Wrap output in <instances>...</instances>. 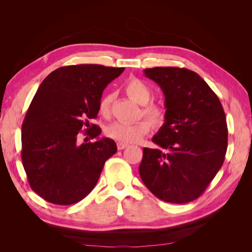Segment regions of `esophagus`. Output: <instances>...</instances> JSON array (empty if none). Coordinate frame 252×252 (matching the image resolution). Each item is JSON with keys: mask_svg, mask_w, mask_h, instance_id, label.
Returning a JSON list of instances; mask_svg holds the SVG:
<instances>
[{"mask_svg": "<svg viewBox=\"0 0 252 252\" xmlns=\"http://www.w3.org/2000/svg\"><path fill=\"white\" fill-rule=\"evenodd\" d=\"M117 146H118V149L119 150H123V149H125V148H127L128 147V145L127 144H123V143H118L117 144Z\"/></svg>", "mask_w": 252, "mask_h": 252, "instance_id": "1", "label": "esophagus"}]
</instances>
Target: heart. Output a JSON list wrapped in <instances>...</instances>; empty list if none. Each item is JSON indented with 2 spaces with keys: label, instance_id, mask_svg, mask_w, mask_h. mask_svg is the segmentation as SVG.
<instances>
[{
  "label": "heart",
  "instance_id": "1",
  "mask_svg": "<svg viewBox=\"0 0 252 252\" xmlns=\"http://www.w3.org/2000/svg\"><path fill=\"white\" fill-rule=\"evenodd\" d=\"M125 94L140 105H144L142 112L146 117L151 125L159 127L165 122V109L161 105L155 103L147 104L152 96L151 89L143 81L136 78H130L124 84ZM113 96L110 94H104L98 102V112L103 117H109L111 111V103ZM150 131V124L146 120L135 122L132 124H125L116 122L109 125L106 129V134L108 138L123 143V144H136Z\"/></svg>",
  "mask_w": 252,
  "mask_h": 252
}]
</instances>
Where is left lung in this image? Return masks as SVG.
Segmentation results:
<instances>
[{
	"label": "left lung",
	"instance_id": "left-lung-1",
	"mask_svg": "<svg viewBox=\"0 0 252 252\" xmlns=\"http://www.w3.org/2000/svg\"><path fill=\"white\" fill-rule=\"evenodd\" d=\"M165 95V123L143 149L139 172L158 199L184 204L197 199L222 167L228 129L219 97L199 74L186 68H147Z\"/></svg>",
	"mask_w": 252,
	"mask_h": 252
}]
</instances>
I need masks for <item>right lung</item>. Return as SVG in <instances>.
Wrapping results in <instances>:
<instances>
[{
  "mask_svg": "<svg viewBox=\"0 0 252 252\" xmlns=\"http://www.w3.org/2000/svg\"><path fill=\"white\" fill-rule=\"evenodd\" d=\"M124 69L64 66L37 88L22 125L21 156L30 187L45 201L71 205L83 200L96 185L105 162L117 152L113 140L97 139L101 128L89 120L96 118L106 86ZM84 126L95 142L78 143Z\"/></svg>",
  "mask_w": 252,
  "mask_h": 252,
  "instance_id": "add662e5",
  "label": "right lung"
}]
</instances>
